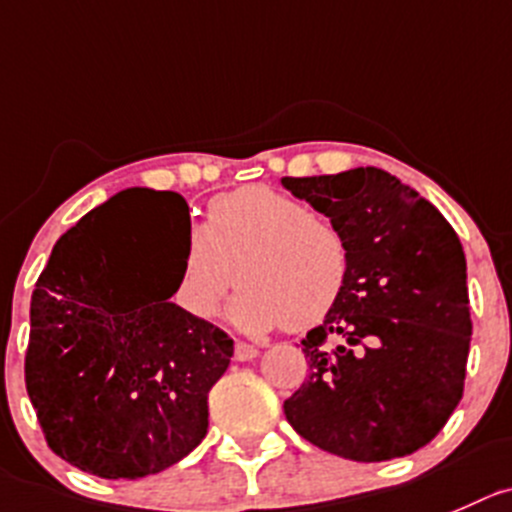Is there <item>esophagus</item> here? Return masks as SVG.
<instances>
[{
	"label": "esophagus",
	"mask_w": 512,
	"mask_h": 512,
	"mask_svg": "<svg viewBox=\"0 0 512 512\" xmlns=\"http://www.w3.org/2000/svg\"><path fill=\"white\" fill-rule=\"evenodd\" d=\"M256 357H259V347H253V344H246V342H236L238 362H251V359Z\"/></svg>",
	"instance_id": "1"
}]
</instances>
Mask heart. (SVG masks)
I'll list each match as a JSON object with an SVG mask.
<instances>
[{"label": "heart", "instance_id": "obj_1", "mask_svg": "<svg viewBox=\"0 0 512 512\" xmlns=\"http://www.w3.org/2000/svg\"><path fill=\"white\" fill-rule=\"evenodd\" d=\"M241 279L228 316L243 332H266L289 321L314 326L342 299L349 251L339 228L271 186H243L213 198L201 228H191L173 301L206 321L228 286Z\"/></svg>", "mask_w": 512, "mask_h": 512}]
</instances>
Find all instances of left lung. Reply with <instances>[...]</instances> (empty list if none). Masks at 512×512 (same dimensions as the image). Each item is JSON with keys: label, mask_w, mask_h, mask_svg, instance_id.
Instances as JSON below:
<instances>
[{"label": "left lung", "mask_w": 512, "mask_h": 512, "mask_svg": "<svg viewBox=\"0 0 512 512\" xmlns=\"http://www.w3.org/2000/svg\"><path fill=\"white\" fill-rule=\"evenodd\" d=\"M281 186L324 213L349 251L342 299L301 342L311 374L284 402L286 420L347 460L412 455L445 427L465 387L472 321L460 238L387 170Z\"/></svg>", "instance_id": "obj_1"}]
</instances>
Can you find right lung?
<instances>
[{
	"label": "right lung",
	"mask_w": 512,
	"mask_h": 512,
	"mask_svg": "<svg viewBox=\"0 0 512 512\" xmlns=\"http://www.w3.org/2000/svg\"><path fill=\"white\" fill-rule=\"evenodd\" d=\"M191 231L186 198L128 188L55 243L29 304L24 384L47 445L97 478L135 480L196 450L208 392L233 339L168 301L178 269L158 266L143 231Z\"/></svg>",
	"instance_id": "obj_1"
}]
</instances>
